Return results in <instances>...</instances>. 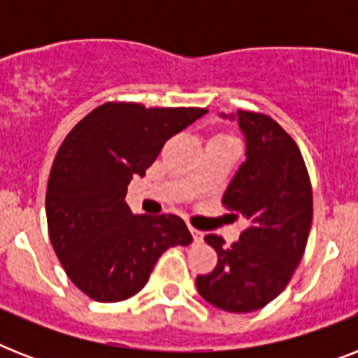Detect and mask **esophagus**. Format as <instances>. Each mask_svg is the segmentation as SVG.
<instances>
[{"mask_svg":"<svg viewBox=\"0 0 358 358\" xmlns=\"http://www.w3.org/2000/svg\"><path fill=\"white\" fill-rule=\"evenodd\" d=\"M189 232L193 234V239H195L196 243H201L202 239H204V236H202L201 230H196V229H193V227H189Z\"/></svg>","mask_w":358,"mask_h":358,"instance_id":"34e87169","label":"esophagus"}]
</instances>
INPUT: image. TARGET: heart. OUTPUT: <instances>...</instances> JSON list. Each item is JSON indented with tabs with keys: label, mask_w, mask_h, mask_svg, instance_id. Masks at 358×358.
<instances>
[{
	"label": "heart",
	"mask_w": 358,
	"mask_h": 358,
	"mask_svg": "<svg viewBox=\"0 0 358 358\" xmlns=\"http://www.w3.org/2000/svg\"><path fill=\"white\" fill-rule=\"evenodd\" d=\"M224 137H227V135H217L215 139H224Z\"/></svg>",
	"instance_id": "b5f03b06"
}]
</instances>
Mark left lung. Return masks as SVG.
<instances>
[{
  "label": "left lung",
  "instance_id": "left-lung-1",
  "mask_svg": "<svg viewBox=\"0 0 358 358\" xmlns=\"http://www.w3.org/2000/svg\"><path fill=\"white\" fill-rule=\"evenodd\" d=\"M221 117L238 120L245 137V162L223 204L247 219V229L230 247L217 234L204 238L217 252V266L196 277V289L210 305L245 314L271 303L299 266L310 234L312 187L295 141L271 117Z\"/></svg>",
  "mask_w": 358,
  "mask_h": 358
}]
</instances>
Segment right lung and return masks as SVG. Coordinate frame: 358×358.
<instances>
[{
	"mask_svg": "<svg viewBox=\"0 0 358 358\" xmlns=\"http://www.w3.org/2000/svg\"><path fill=\"white\" fill-rule=\"evenodd\" d=\"M206 113L108 102L63 141L48 180V232L69 278L91 299H128L169 247L193 241L178 215H135L126 191L134 176H145L165 141Z\"/></svg>",
	"mask_w": 358,
	"mask_h": 358,
	"instance_id": "obj_1",
	"label": "right lung"
}]
</instances>
